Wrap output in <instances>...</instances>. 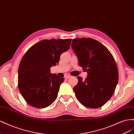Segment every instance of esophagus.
Listing matches in <instances>:
<instances>
[{
  "label": "esophagus",
  "mask_w": 134,
  "mask_h": 134,
  "mask_svg": "<svg viewBox=\"0 0 134 134\" xmlns=\"http://www.w3.org/2000/svg\"><path fill=\"white\" fill-rule=\"evenodd\" d=\"M70 77H71V75H66L65 76V79H68L69 78H70Z\"/></svg>",
  "instance_id": "esophagus-1"
}]
</instances>
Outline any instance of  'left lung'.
<instances>
[{
	"instance_id": "left-lung-1",
	"label": "left lung",
	"mask_w": 134,
	"mask_h": 134,
	"mask_svg": "<svg viewBox=\"0 0 134 134\" xmlns=\"http://www.w3.org/2000/svg\"><path fill=\"white\" fill-rule=\"evenodd\" d=\"M71 47L79 66L88 72L84 80L77 77L78 83L73 88L77 99L88 108L102 107L111 98L118 83L114 58L103 44L91 38L73 39Z\"/></svg>"
}]
</instances>
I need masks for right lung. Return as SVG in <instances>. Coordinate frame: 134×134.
I'll list each match as a JSON object with an SVG mask.
<instances>
[{"instance_id": "right-lung-1", "label": "right lung", "mask_w": 134, "mask_h": 134, "mask_svg": "<svg viewBox=\"0 0 134 134\" xmlns=\"http://www.w3.org/2000/svg\"><path fill=\"white\" fill-rule=\"evenodd\" d=\"M71 39L43 40L23 56L18 68V86L26 102L37 108L49 106L56 99L64 78L51 73L60 56L69 48Z\"/></svg>"}]
</instances>
